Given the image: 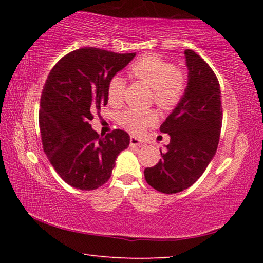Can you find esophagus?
Returning <instances> with one entry per match:
<instances>
[{"label": "esophagus", "instance_id": "34e87169", "mask_svg": "<svg viewBox=\"0 0 263 263\" xmlns=\"http://www.w3.org/2000/svg\"><path fill=\"white\" fill-rule=\"evenodd\" d=\"M142 144L141 140L137 137H131L130 138V146L131 147H137V146H140Z\"/></svg>", "mask_w": 263, "mask_h": 263}]
</instances>
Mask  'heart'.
Here are the masks:
<instances>
[{"mask_svg": "<svg viewBox=\"0 0 263 263\" xmlns=\"http://www.w3.org/2000/svg\"><path fill=\"white\" fill-rule=\"evenodd\" d=\"M130 77L152 88V100L159 108L172 110L183 99L186 90V74L183 69L153 54L141 57L131 65ZM126 81L115 75L108 83V101L111 105H119L124 100ZM157 121L153 110L126 109L119 116V123L132 133H140Z\"/></svg>", "mask_w": 263, "mask_h": 263, "instance_id": "heart-1", "label": "heart"}]
</instances>
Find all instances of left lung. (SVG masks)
Here are the masks:
<instances>
[{"label": "left lung", "mask_w": 263, "mask_h": 263, "mask_svg": "<svg viewBox=\"0 0 263 263\" xmlns=\"http://www.w3.org/2000/svg\"><path fill=\"white\" fill-rule=\"evenodd\" d=\"M188 86L183 99L160 126L171 137L154 167L145 169L146 182L163 194L189 188L215 157L222 109L219 82L210 66L193 50H185Z\"/></svg>", "instance_id": "8db88e82"}]
</instances>
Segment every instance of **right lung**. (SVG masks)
I'll return each instance as SVG.
<instances>
[{"instance_id":"obj_1","label":"right lung","mask_w":263,"mask_h":263,"mask_svg":"<svg viewBox=\"0 0 263 263\" xmlns=\"http://www.w3.org/2000/svg\"><path fill=\"white\" fill-rule=\"evenodd\" d=\"M136 53L83 47L68 53L48 74L41 97L39 128L44 152L66 183L94 190L110 179L118 154L130 145L127 132L105 137L89 122L108 104V83Z\"/></svg>"}]
</instances>
